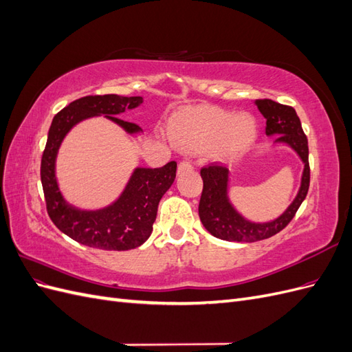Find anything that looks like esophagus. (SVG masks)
Returning a JSON list of instances; mask_svg holds the SVG:
<instances>
[{
	"mask_svg": "<svg viewBox=\"0 0 352 352\" xmlns=\"http://www.w3.org/2000/svg\"><path fill=\"white\" fill-rule=\"evenodd\" d=\"M192 168V164H190L189 162H180L179 163V166H177V173L180 175V173H185V172H188V170H190Z\"/></svg>",
	"mask_w": 352,
	"mask_h": 352,
	"instance_id": "34e87169",
	"label": "esophagus"
}]
</instances>
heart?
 <instances>
[{
    "label": "heart",
    "mask_w": 352,
    "mask_h": 352,
    "mask_svg": "<svg viewBox=\"0 0 352 352\" xmlns=\"http://www.w3.org/2000/svg\"><path fill=\"white\" fill-rule=\"evenodd\" d=\"M257 122L251 114H235L214 105L182 109L168 123V135L180 150H207L217 162H230L247 151L257 138Z\"/></svg>",
    "instance_id": "b5f03b06"
}]
</instances>
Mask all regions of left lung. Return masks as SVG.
I'll use <instances>...</instances> for the list:
<instances>
[{
	"mask_svg": "<svg viewBox=\"0 0 352 352\" xmlns=\"http://www.w3.org/2000/svg\"><path fill=\"white\" fill-rule=\"evenodd\" d=\"M258 111L265 120V135L278 136L274 144L287 145L304 163L301 185L298 194L287 208L273 220L252 221L242 216L229 198L230 172L221 166H208L201 168L204 182L199 199V219L212 236L229 242H255L267 239L287 226L296 210L307 197L310 186V166H308V141L304 135L300 117L287 105L272 100H255Z\"/></svg>",
	"mask_w": 352,
	"mask_h": 352,
	"instance_id": "1",
	"label": "left lung"
}]
</instances>
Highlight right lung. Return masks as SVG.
<instances>
[{"mask_svg": "<svg viewBox=\"0 0 352 352\" xmlns=\"http://www.w3.org/2000/svg\"><path fill=\"white\" fill-rule=\"evenodd\" d=\"M142 102V97L89 95L70 102L54 116L50 126L41 162V182L48 216L65 235L87 247L126 251L142 245L153 232L160 199L175 182L177 164L170 162L160 168L136 167L122 194L110 206L83 210L69 204L61 194L56 175L58 150L73 127L91 117L104 116L131 136L142 133L138 124L117 117L126 110L140 107Z\"/></svg>", "mask_w": 352, "mask_h": 352, "instance_id": "obj_1", "label": "right lung"}]
</instances>
